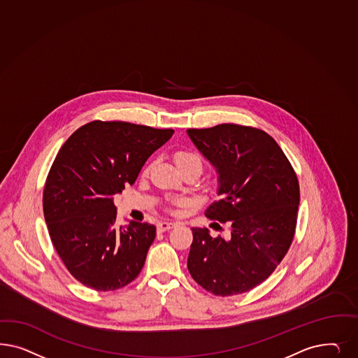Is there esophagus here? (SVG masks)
<instances>
[{
	"instance_id": "esophagus-1",
	"label": "esophagus",
	"mask_w": 358,
	"mask_h": 358,
	"mask_svg": "<svg viewBox=\"0 0 358 358\" xmlns=\"http://www.w3.org/2000/svg\"><path fill=\"white\" fill-rule=\"evenodd\" d=\"M175 227V222H171V221H161L158 225H157V228H158V231H169V229H171Z\"/></svg>"
}]
</instances>
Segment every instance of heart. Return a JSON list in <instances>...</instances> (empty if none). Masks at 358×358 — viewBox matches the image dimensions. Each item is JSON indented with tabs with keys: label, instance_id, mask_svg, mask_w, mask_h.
I'll use <instances>...</instances> for the list:
<instances>
[{
	"label": "heart",
	"instance_id": "obj_1",
	"mask_svg": "<svg viewBox=\"0 0 358 358\" xmlns=\"http://www.w3.org/2000/svg\"><path fill=\"white\" fill-rule=\"evenodd\" d=\"M175 161H176V164L179 166V169H183V167H187V166H192V164H196V166L203 167L201 158L195 151L185 150V149L183 150L175 151ZM175 203L180 204L182 200H176Z\"/></svg>",
	"mask_w": 358,
	"mask_h": 358
}]
</instances>
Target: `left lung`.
I'll list each match as a JSON object with an SVG mask.
<instances>
[{"mask_svg":"<svg viewBox=\"0 0 358 358\" xmlns=\"http://www.w3.org/2000/svg\"><path fill=\"white\" fill-rule=\"evenodd\" d=\"M189 138L219 173V200L208 219L228 224L227 238L192 228L191 277L217 296L243 294L273 274L294 240L298 176L275 139L253 127L221 124L188 129ZM219 227V222L210 227Z\"/></svg>","mask_w":358,"mask_h":358,"instance_id":"8db88e82","label":"left lung"}]
</instances>
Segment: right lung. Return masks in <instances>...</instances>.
I'll use <instances>...</instances> for the list:
<instances>
[{
    "label": "right lung",
    "instance_id": "right-lung-1",
    "mask_svg": "<svg viewBox=\"0 0 358 358\" xmlns=\"http://www.w3.org/2000/svg\"><path fill=\"white\" fill-rule=\"evenodd\" d=\"M173 134V129L96 120L60 148L47 175L43 213L60 259L84 286L115 291L138 277L157 228L137 221L118 228L113 196L136 182Z\"/></svg>",
    "mask_w": 358,
    "mask_h": 358
}]
</instances>
